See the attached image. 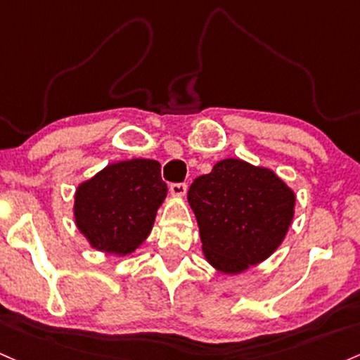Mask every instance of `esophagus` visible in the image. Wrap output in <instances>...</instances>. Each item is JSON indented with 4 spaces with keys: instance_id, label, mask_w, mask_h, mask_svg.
<instances>
[{
    "instance_id": "esophagus-1",
    "label": "esophagus",
    "mask_w": 360,
    "mask_h": 360,
    "mask_svg": "<svg viewBox=\"0 0 360 360\" xmlns=\"http://www.w3.org/2000/svg\"><path fill=\"white\" fill-rule=\"evenodd\" d=\"M186 189L188 186L184 183H174L169 186V191H171V195L174 198H183L184 195H186Z\"/></svg>"
}]
</instances>
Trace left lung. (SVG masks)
Returning <instances> with one entry per match:
<instances>
[{"instance_id": "1", "label": "left lung", "mask_w": 360, "mask_h": 360, "mask_svg": "<svg viewBox=\"0 0 360 360\" xmlns=\"http://www.w3.org/2000/svg\"><path fill=\"white\" fill-rule=\"evenodd\" d=\"M188 201L203 256L217 271L240 275L278 250L295 213V193L268 167L224 159L196 177Z\"/></svg>"}]
</instances>
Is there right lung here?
Returning <instances> with one entry per match:
<instances>
[{
	"label": "right lung",
	"instance_id": "obj_1",
	"mask_svg": "<svg viewBox=\"0 0 360 360\" xmlns=\"http://www.w3.org/2000/svg\"><path fill=\"white\" fill-rule=\"evenodd\" d=\"M165 196L167 184L160 177L159 162H114L78 184L75 224L94 250L128 256L150 236Z\"/></svg>",
	"mask_w": 360,
	"mask_h": 360
}]
</instances>
